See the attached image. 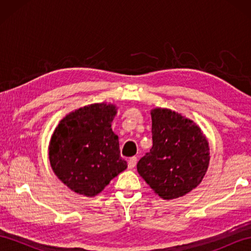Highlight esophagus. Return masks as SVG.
<instances>
[{"label":"esophagus","mask_w":251,"mask_h":251,"mask_svg":"<svg viewBox=\"0 0 251 251\" xmlns=\"http://www.w3.org/2000/svg\"><path fill=\"white\" fill-rule=\"evenodd\" d=\"M137 164V157L136 156H132L128 159V168L129 169H134L135 166Z\"/></svg>","instance_id":"1"}]
</instances>
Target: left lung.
Returning <instances> with one entry per match:
<instances>
[{
  "mask_svg": "<svg viewBox=\"0 0 251 251\" xmlns=\"http://www.w3.org/2000/svg\"><path fill=\"white\" fill-rule=\"evenodd\" d=\"M153 146L137 170L154 193L174 200L190 193L209 166V143L195 123L166 108L151 111Z\"/></svg>",
  "mask_w": 251,
  "mask_h": 251,
  "instance_id": "1",
  "label": "left lung"
}]
</instances>
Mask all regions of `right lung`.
<instances>
[{"mask_svg": "<svg viewBox=\"0 0 251 251\" xmlns=\"http://www.w3.org/2000/svg\"><path fill=\"white\" fill-rule=\"evenodd\" d=\"M117 108L93 103L67 114L51 135L49 156L52 172L79 195H98L127 168L119 137L112 131Z\"/></svg>", "mask_w": 251, "mask_h": 251, "instance_id": "obj_1", "label": "right lung"}]
</instances>
